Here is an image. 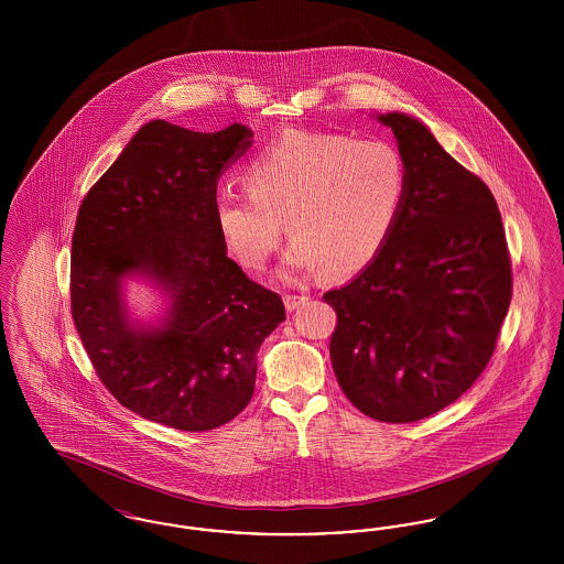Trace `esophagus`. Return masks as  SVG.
<instances>
[{
  "instance_id": "1",
  "label": "esophagus",
  "mask_w": 564,
  "mask_h": 564,
  "mask_svg": "<svg viewBox=\"0 0 564 564\" xmlns=\"http://www.w3.org/2000/svg\"><path fill=\"white\" fill-rule=\"evenodd\" d=\"M283 302H285V308H288V311H295L300 304L308 302V295L285 294Z\"/></svg>"
}]
</instances>
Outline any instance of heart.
I'll return each instance as SVG.
<instances>
[{"mask_svg": "<svg viewBox=\"0 0 564 564\" xmlns=\"http://www.w3.org/2000/svg\"><path fill=\"white\" fill-rule=\"evenodd\" d=\"M249 194L224 188L215 226L245 269L267 267L283 221L294 237L288 276L325 270L352 276L391 239L405 198V164L380 139L290 129L267 141L242 169Z\"/></svg>", "mask_w": 564, "mask_h": 564, "instance_id": "heart-1", "label": "heart"}]
</instances>
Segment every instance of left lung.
<instances>
[{
    "mask_svg": "<svg viewBox=\"0 0 564 564\" xmlns=\"http://www.w3.org/2000/svg\"><path fill=\"white\" fill-rule=\"evenodd\" d=\"M405 164V198L380 256L340 290L332 368L350 403L414 423L458 400L492 357L511 262L492 192L412 116H378Z\"/></svg>",
    "mask_w": 564,
    "mask_h": 564,
    "instance_id": "8db88e82",
    "label": "left lung"
}]
</instances>
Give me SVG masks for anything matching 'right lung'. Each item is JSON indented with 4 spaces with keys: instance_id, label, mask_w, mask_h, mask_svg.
<instances>
[{
    "instance_id": "obj_1",
    "label": "right lung",
    "mask_w": 564,
    "mask_h": 564,
    "mask_svg": "<svg viewBox=\"0 0 564 564\" xmlns=\"http://www.w3.org/2000/svg\"><path fill=\"white\" fill-rule=\"evenodd\" d=\"M239 122L196 133L143 124L82 200L72 239V317L109 393L141 419L182 431L232 421L253 395L258 350L281 295L226 256L217 182L251 148ZM143 275L167 295L159 326L128 317L121 285Z\"/></svg>"
}]
</instances>
